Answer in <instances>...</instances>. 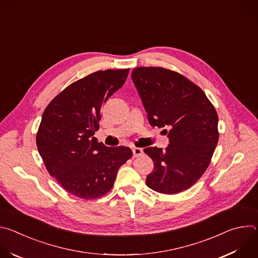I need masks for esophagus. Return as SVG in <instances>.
Wrapping results in <instances>:
<instances>
[{"instance_id": "34e87169", "label": "esophagus", "mask_w": 258, "mask_h": 258, "mask_svg": "<svg viewBox=\"0 0 258 258\" xmlns=\"http://www.w3.org/2000/svg\"><path fill=\"white\" fill-rule=\"evenodd\" d=\"M133 154L135 157H139L143 154V150L141 148H137V147H135V148H133Z\"/></svg>"}]
</instances>
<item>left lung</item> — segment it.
Returning a JSON list of instances; mask_svg holds the SVG:
<instances>
[{"label":"left lung","instance_id":"left-lung-1","mask_svg":"<svg viewBox=\"0 0 258 258\" xmlns=\"http://www.w3.org/2000/svg\"><path fill=\"white\" fill-rule=\"evenodd\" d=\"M132 79L150 124L170 128L165 150L144 149L154 162L146 185L167 195L188 190L209 166L218 142L214 106L198 86L173 70L137 67Z\"/></svg>","mask_w":258,"mask_h":258}]
</instances>
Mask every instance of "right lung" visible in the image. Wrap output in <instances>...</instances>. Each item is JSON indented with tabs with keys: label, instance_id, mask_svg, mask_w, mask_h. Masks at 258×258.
Returning a JSON list of instances; mask_svg holds the SVG:
<instances>
[{
	"label": "right lung",
	"instance_id": "obj_1",
	"mask_svg": "<svg viewBox=\"0 0 258 258\" xmlns=\"http://www.w3.org/2000/svg\"><path fill=\"white\" fill-rule=\"evenodd\" d=\"M130 69L99 70L72 83L46 107L36 146L50 175L71 195L97 199L112 189L117 171L133 156L128 147L98 142L103 104L119 90Z\"/></svg>",
	"mask_w": 258,
	"mask_h": 258
}]
</instances>
